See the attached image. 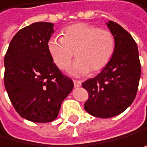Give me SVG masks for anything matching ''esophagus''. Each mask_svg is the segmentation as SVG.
Listing matches in <instances>:
<instances>
[{"label":"esophagus","mask_w":147,"mask_h":147,"mask_svg":"<svg viewBox=\"0 0 147 147\" xmlns=\"http://www.w3.org/2000/svg\"><path fill=\"white\" fill-rule=\"evenodd\" d=\"M74 87H80V86L82 85V82L77 80H74Z\"/></svg>","instance_id":"esophagus-1"}]
</instances>
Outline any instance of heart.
I'll return each mask as SVG.
<instances>
[{
  "mask_svg": "<svg viewBox=\"0 0 147 147\" xmlns=\"http://www.w3.org/2000/svg\"><path fill=\"white\" fill-rule=\"evenodd\" d=\"M63 37L53 36L47 49L53 63L60 69H66L74 55L77 59L69 69L75 76L103 70L114 55L115 38L107 30L87 23H74L66 27Z\"/></svg>",
  "mask_w": 147,
  "mask_h": 147,
  "instance_id": "1",
  "label": "heart"
}]
</instances>
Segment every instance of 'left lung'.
<instances>
[{
  "label": "left lung",
  "mask_w": 147,
  "mask_h": 147,
  "mask_svg": "<svg viewBox=\"0 0 147 147\" xmlns=\"http://www.w3.org/2000/svg\"><path fill=\"white\" fill-rule=\"evenodd\" d=\"M106 25L115 38V50L108 64L95 77L82 84L89 98L85 111L100 118L120 115L136 98L141 75L138 48L129 32L118 23Z\"/></svg>",
  "instance_id": "obj_1"
}]
</instances>
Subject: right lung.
Instances as JSON below:
<instances>
[{
    "mask_svg": "<svg viewBox=\"0 0 147 147\" xmlns=\"http://www.w3.org/2000/svg\"><path fill=\"white\" fill-rule=\"evenodd\" d=\"M52 22H34L11 39L4 57V85L16 112L34 123L56 119L74 83L53 63L47 49Z\"/></svg>",
    "mask_w": 147,
    "mask_h": 147,
    "instance_id": "obj_1",
    "label": "right lung"
}]
</instances>
